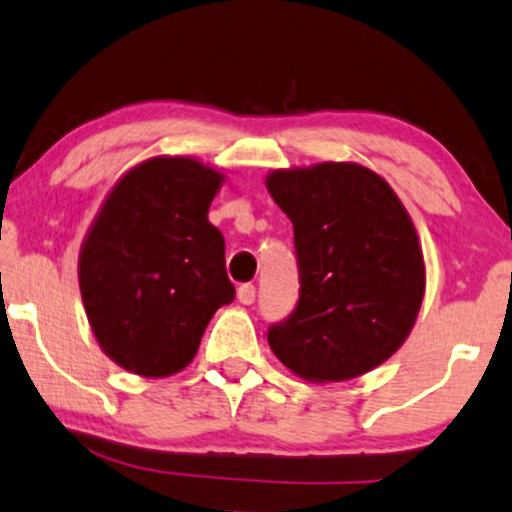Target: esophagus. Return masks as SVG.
Here are the masks:
<instances>
[{
    "mask_svg": "<svg viewBox=\"0 0 512 512\" xmlns=\"http://www.w3.org/2000/svg\"><path fill=\"white\" fill-rule=\"evenodd\" d=\"M255 297H257V290H255L253 283H243L239 287V301H241V304H246V306L255 304Z\"/></svg>",
    "mask_w": 512,
    "mask_h": 512,
    "instance_id": "obj_1",
    "label": "esophagus"
}]
</instances>
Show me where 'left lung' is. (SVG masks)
Listing matches in <instances>:
<instances>
[{
  "label": "left lung",
  "instance_id": "obj_1",
  "mask_svg": "<svg viewBox=\"0 0 512 512\" xmlns=\"http://www.w3.org/2000/svg\"><path fill=\"white\" fill-rule=\"evenodd\" d=\"M271 197L294 227L299 299L266 331L280 362L306 380H348L406 341L424 294L413 222L373 171L348 162L273 171Z\"/></svg>",
  "mask_w": 512,
  "mask_h": 512
}]
</instances>
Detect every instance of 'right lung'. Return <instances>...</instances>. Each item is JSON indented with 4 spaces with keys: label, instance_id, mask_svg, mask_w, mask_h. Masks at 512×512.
<instances>
[{
    "label": "right lung",
    "instance_id": "obj_1",
    "mask_svg": "<svg viewBox=\"0 0 512 512\" xmlns=\"http://www.w3.org/2000/svg\"><path fill=\"white\" fill-rule=\"evenodd\" d=\"M222 176L187 157L134 167L83 243L78 280L99 345L122 369L162 378L192 362L236 290L225 239L208 222Z\"/></svg>",
    "mask_w": 512,
    "mask_h": 512
}]
</instances>
